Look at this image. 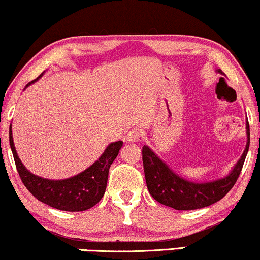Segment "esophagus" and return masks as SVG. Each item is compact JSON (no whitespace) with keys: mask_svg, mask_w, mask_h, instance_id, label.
Segmentation results:
<instances>
[{"mask_svg":"<svg viewBox=\"0 0 260 260\" xmlns=\"http://www.w3.org/2000/svg\"><path fill=\"white\" fill-rule=\"evenodd\" d=\"M126 140L129 143H137L140 140V132L138 129H132L126 134Z\"/></svg>","mask_w":260,"mask_h":260,"instance_id":"esophagus-1","label":"esophagus"}]
</instances>
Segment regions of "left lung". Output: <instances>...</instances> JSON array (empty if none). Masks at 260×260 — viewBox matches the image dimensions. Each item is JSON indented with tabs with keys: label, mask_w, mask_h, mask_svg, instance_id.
Segmentation results:
<instances>
[{
	"label": "left lung",
	"mask_w": 260,
	"mask_h": 260,
	"mask_svg": "<svg viewBox=\"0 0 260 260\" xmlns=\"http://www.w3.org/2000/svg\"><path fill=\"white\" fill-rule=\"evenodd\" d=\"M216 72L225 75L221 70ZM247 143L238 162L228 175L206 182H196L176 174L147 145L143 147L144 173L147 189L153 199L175 210H196L206 208L221 200L233 188L241 173L249 149V124L246 121Z\"/></svg>",
	"instance_id": "1"
}]
</instances>
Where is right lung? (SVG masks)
<instances>
[{
  "label": "right lung",
  "instance_id": "right-lung-1",
  "mask_svg": "<svg viewBox=\"0 0 260 260\" xmlns=\"http://www.w3.org/2000/svg\"><path fill=\"white\" fill-rule=\"evenodd\" d=\"M44 73L45 72H43L37 79L28 83L25 88L38 81ZM9 145H11L16 169L21 177V181L26 188L32 193V196L51 208L62 210V211L77 212L91 209L104 196L109 168L119 154L123 143L115 141L109 144L100 158L91 164L87 169L63 180L44 179L27 170L16 153L12 134V124L9 126Z\"/></svg>",
  "mask_w": 260,
  "mask_h": 260
}]
</instances>
